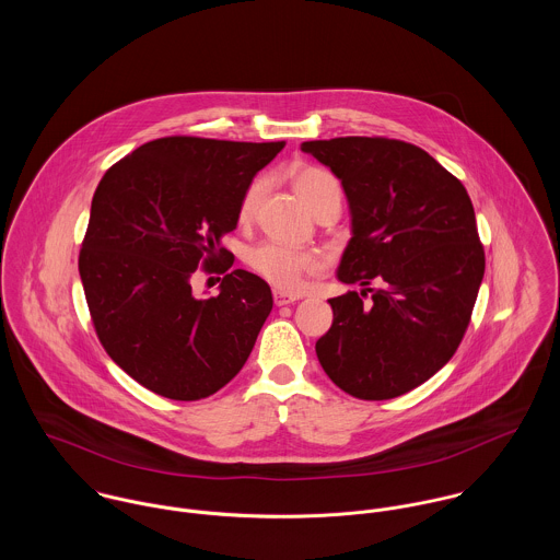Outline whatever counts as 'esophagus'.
<instances>
[{"instance_id": "34e87169", "label": "esophagus", "mask_w": 560, "mask_h": 560, "mask_svg": "<svg viewBox=\"0 0 560 560\" xmlns=\"http://www.w3.org/2000/svg\"><path fill=\"white\" fill-rule=\"evenodd\" d=\"M298 300H300V295H291V293H284V291H273L276 306H287V304H293Z\"/></svg>"}]
</instances>
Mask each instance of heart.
I'll use <instances>...</instances> for the list:
<instances>
[{
  "label": "heart",
  "instance_id": "1",
  "mask_svg": "<svg viewBox=\"0 0 560 560\" xmlns=\"http://www.w3.org/2000/svg\"><path fill=\"white\" fill-rule=\"evenodd\" d=\"M291 180L300 198L317 211L327 200H340V180L319 165H298L291 172ZM265 191V180L254 178L243 191L240 202V220H252L260 196ZM247 265L282 291H300L308 276H317L323 269V258L311 249H293L276 241H262L247 254Z\"/></svg>",
  "mask_w": 560,
  "mask_h": 560
}]
</instances>
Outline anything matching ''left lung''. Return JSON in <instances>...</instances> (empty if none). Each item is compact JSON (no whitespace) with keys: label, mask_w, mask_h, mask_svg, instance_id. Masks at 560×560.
<instances>
[{"label":"left lung","mask_w":560,"mask_h":560,"mask_svg":"<svg viewBox=\"0 0 560 560\" xmlns=\"http://www.w3.org/2000/svg\"><path fill=\"white\" fill-rule=\"evenodd\" d=\"M302 151L342 183L353 237L338 280L364 287L329 300L334 320L317 358L347 395L395 399L455 355L472 319L485 273L472 200L409 142L349 136L304 142Z\"/></svg>","instance_id":"obj_1"}]
</instances>
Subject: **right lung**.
<instances>
[{"label": "right lung", "instance_id": "1", "mask_svg": "<svg viewBox=\"0 0 560 560\" xmlns=\"http://www.w3.org/2000/svg\"><path fill=\"white\" fill-rule=\"evenodd\" d=\"M284 144L167 136L103 174L81 284L103 349L151 393L207 399L245 364L273 298L262 278L231 271L235 256L220 240L235 231L254 174ZM198 266L225 273L220 296L192 298Z\"/></svg>", "mask_w": 560, "mask_h": 560}]
</instances>
